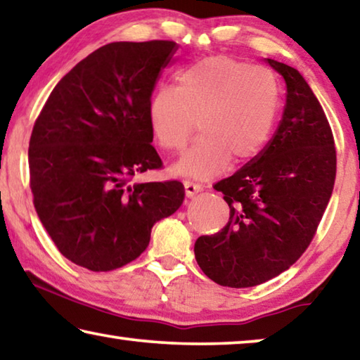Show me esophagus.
<instances>
[{"label":"esophagus","mask_w":360,"mask_h":360,"mask_svg":"<svg viewBox=\"0 0 360 360\" xmlns=\"http://www.w3.org/2000/svg\"><path fill=\"white\" fill-rule=\"evenodd\" d=\"M184 186H185V193L188 198H193L196 195V193H199L202 190V186L199 184H195V181H190V180H185L184 181Z\"/></svg>","instance_id":"obj_1"}]
</instances>
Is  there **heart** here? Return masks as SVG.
<instances>
[{"label":"heart","instance_id":"1","mask_svg":"<svg viewBox=\"0 0 360 360\" xmlns=\"http://www.w3.org/2000/svg\"><path fill=\"white\" fill-rule=\"evenodd\" d=\"M280 85L272 70L230 56H211L176 75V88L159 86L148 103L154 141L179 151L198 124L199 138L174 165L179 175L207 179L230 164L251 161L272 135Z\"/></svg>","mask_w":360,"mask_h":360}]
</instances>
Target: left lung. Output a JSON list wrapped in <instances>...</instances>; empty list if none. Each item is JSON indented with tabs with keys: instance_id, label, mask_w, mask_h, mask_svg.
Here are the masks:
<instances>
[{
	"instance_id": "8db88e82",
	"label": "left lung",
	"mask_w": 360,
	"mask_h": 360,
	"mask_svg": "<svg viewBox=\"0 0 360 360\" xmlns=\"http://www.w3.org/2000/svg\"><path fill=\"white\" fill-rule=\"evenodd\" d=\"M265 63L286 84L278 129L256 158L214 185L230 207L229 224L195 243L202 272L230 288L261 285L302 256L336 176L333 131L311 86L295 68Z\"/></svg>"
}]
</instances>
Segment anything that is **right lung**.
Returning a JSON list of instances; mask_svg holds the SVG:
<instances>
[{"instance_id":"1","label":"right lung","mask_w":360,"mask_h":360,"mask_svg":"<svg viewBox=\"0 0 360 360\" xmlns=\"http://www.w3.org/2000/svg\"><path fill=\"white\" fill-rule=\"evenodd\" d=\"M179 45L115 41L60 79L33 125V206L54 245L80 267L109 272L149 245L153 225L181 206L179 180L135 184L162 167L148 103Z\"/></svg>"}]
</instances>
